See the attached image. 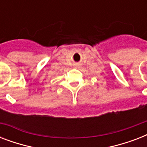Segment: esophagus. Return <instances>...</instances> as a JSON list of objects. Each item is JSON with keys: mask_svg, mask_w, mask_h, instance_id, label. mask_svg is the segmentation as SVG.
I'll return each instance as SVG.
<instances>
[{"mask_svg": "<svg viewBox=\"0 0 147 147\" xmlns=\"http://www.w3.org/2000/svg\"><path fill=\"white\" fill-rule=\"evenodd\" d=\"M74 66H75V67H78V66H79V64H77V63H76V64L74 65Z\"/></svg>", "mask_w": 147, "mask_h": 147, "instance_id": "esophagus-1", "label": "esophagus"}]
</instances>
